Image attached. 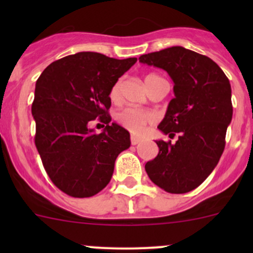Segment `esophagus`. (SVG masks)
Wrapping results in <instances>:
<instances>
[{
    "mask_svg": "<svg viewBox=\"0 0 253 253\" xmlns=\"http://www.w3.org/2000/svg\"><path fill=\"white\" fill-rule=\"evenodd\" d=\"M139 142H141V139H139L138 137H136V136H131V143H132V145L138 144Z\"/></svg>",
    "mask_w": 253,
    "mask_h": 253,
    "instance_id": "1",
    "label": "esophagus"
}]
</instances>
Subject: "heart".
<instances>
[{
	"mask_svg": "<svg viewBox=\"0 0 253 253\" xmlns=\"http://www.w3.org/2000/svg\"><path fill=\"white\" fill-rule=\"evenodd\" d=\"M158 78L155 75H148L145 77V83H148L152 79ZM120 91H121V81H117L112 85L110 90V99L112 101L119 100ZM116 120L122 127L129 131L133 134H141L144 132L145 127L150 124H154L157 121V115L150 110L137 108H126L120 112H117Z\"/></svg>",
	"mask_w": 253,
	"mask_h": 253,
	"instance_id": "heart-1",
	"label": "heart"
}]
</instances>
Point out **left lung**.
<instances>
[{
    "instance_id": "1",
    "label": "left lung",
    "mask_w": 253,
    "mask_h": 253,
    "mask_svg": "<svg viewBox=\"0 0 253 253\" xmlns=\"http://www.w3.org/2000/svg\"><path fill=\"white\" fill-rule=\"evenodd\" d=\"M139 62L167 71L174 82L175 98L158 128L178 137L175 143L155 141L159 153L145 171L167 192H190L211 175L225 148L233 119L230 82L213 60L182 46L142 55Z\"/></svg>"
}]
</instances>
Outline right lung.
<instances>
[{"mask_svg":"<svg viewBox=\"0 0 253 253\" xmlns=\"http://www.w3.org/2000/svg\"><path fill=\"white\" fill-rule=\"evenodd\" d=\"M136 62L85 51L55 61L38 78L32 105L35 145L48 177L68 196L100 192L116 158L131 145L129 132L110 124L108 110L112 85ZM96 117L107 125L99 135L88 128Z\"/></svg>","mask_w":253,"mask_h":253,"instance_id":"obj_1","label":"right lung"}]
</instances>
